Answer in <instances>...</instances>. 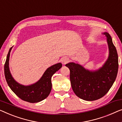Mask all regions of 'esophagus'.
<instances>
[{
  "label": "esophagus",
  "mask_w": 122,
  "mask_h": 122,
  "mask_svg": "<svg viewBox=\"0 0 122 122\" xmlns=\"http://www.w3.org/2000/svg\"><path fill=\"white\" fill-rule=\"evenodd\" d=\"M68 61H69V59L67 57H62L61 59V62L63 65L66 64L68 62Z\"/></svg>",
  "instance_id": "1"
}]
</instances>
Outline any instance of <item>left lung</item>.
Returning a JSON list of instances; mask_svg holds the SVG:
<instances>
[{
	"label": "left lung",
	"mask_w": 122,
	"mask_h": 122,
	"mask_svg": "<svg viewBox=\"0 0 122 122\" xmlns=\"http://www.w3.org/2000/svg\"><path fill=\"white\" fill-rule=\"evenodd\" d=\"M103 35L107 37L109 55L102 68L91 72L73 62L66 65L70 71V81L73 92L83 100L95 101L103 97L110 90L117 76L118 56L116 48L110 35L107 32Z\"/></svg>",
	"instance_id": "1"
}]
</instances>
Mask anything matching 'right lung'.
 <instances>
[{
    "instance_id": "add662e5",
    "label": "right lung",
    "mask_w": 122,
    "mask_h": 122,
    "mask_svg": "<svg viewBox=\"0 0 122 122\" xmlns=\"http://www.w3.org/2000/svg\"><path fill=\"white\" fill-rule=\"evenodd\" d=\"M11 49L12 47L9 50L4 65V75L8 86L14 93L22 100L30 103H36L44 100L48 97L51 91V77L62 67V64L59 63L50 67L38 82L29 86H24L17 83L10 74L9 60Z\"/></svg>"
}]
</instances>
